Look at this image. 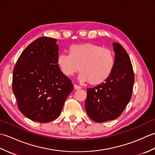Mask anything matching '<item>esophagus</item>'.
Returning a JSON list of instances; mask_svg holds the SVG:
<instances>
[{"label": "esophagus", "mask_w": 155, "mask_h": 155, "mask_svg": "<svg viewBox=\"0 0 155 155\" xmlns=\"http://www.w3.org/2000/svg\"><path fill=\"white\" fill-rule=\"evenodd\" d=\"M74 88L75 90H78V89H81V87L78 86V85H77V84H74Z\"/></svg>", "instance_id": "esophagus-1"}]
</instances>
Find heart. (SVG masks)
<instances>
[{
  "label": "heart",
  "mask_w": 155,
  "mask_h": 155,
  "mask_svg": "<svg viewBox=\"0 0 155 155\" xmlns=\"http://www.w3.org/2000/svg\"><path fill=\"white\" fill-rule=\"evenodd\" d=\"M57 64L65 77H72L79 70L80 81L96 85L109 78L114 68V57L113 52L101 46L74 44L68 48V55L58 56Z\"/></svg>",
  "instance_id": "1"
}]
</instances>
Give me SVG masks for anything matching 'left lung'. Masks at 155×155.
<instances>
[{
    "instance_id": "8db88e82",
    "label": "left lung",
    "mask_w": 155,
    "mask_h": 155,
    "mask_svg": "<svg viewBox=\"0 0 155 155\" xmlns=\"http://www.w3.org/2000/svg\"><path fill=\"white\" fill-rule=\"evenodd\" d=\"M113 46L115 54L113 72L104 83L87 88L85 109L97 123L116 119L132 97L134 77L129 56L119 43L114 42Z\"/></svg>"
}]
</instances>
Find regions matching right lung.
Masks as SVG:
<instances>
[{"label": "right lung", "mask_w": 155, "mask_h": 155, "mask_svg": "<svg viewBox=\"0 0 155 155\" xmlns=\"http://www.w3.org/2000/svg\"><path fill=\"white\" fill-rule=\"evenodd\" d=\"M57 41L47 37L36 39L22 52L13 70L12 91L19 110L39 123L58 117L74 88L57 64Z\"/></svg>", "instance_id": "add662e5"}]
</instances>
